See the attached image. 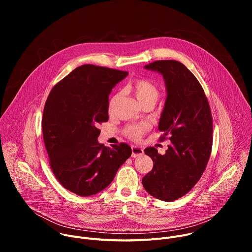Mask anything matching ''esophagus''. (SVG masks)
I'll list each match as a JSON object with an SVG mask.
<instances>
[{"label": "esophagus", "instance_id": "34e87169", "mask_svg": "<svg viewBox=\"0 0 252 252\" xmlns=\"http://www.w3.org/2000/svg\"><path fill=\"white\" fill-rule=\"evenodd\" d=\"M143 155V150L140 147L132 146L131 147V157L132 158H138Z\"/></svg>", "mask_w": 252, "mask_h": 252}]
</instances>
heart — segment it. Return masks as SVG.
<instances>
[{"instance_id":"1","label":"heart","mask_w":252,"mask_h":252,"mask_svg":"<svg viewBox=\"0 0 252 252\" xmlns=\"http://www.w3.org/2000/svg\"><path fill=\"white\" fill-rule=\"evenodd\" d=\"M126 90L127 92L133 94V96L136 98L139 104L143 102H148V101H152L156 103L159 95L158 87L154 83L145 79H138L133 81L132 83L127 85ZM119 98H120V94H117L113 95L112 98L110 99L109 101L110 115H113ZM146 129L147 127L143 125H132L126 127L125 134L131 139H139L142 136L143 132L146 131Z\"/></svg>"}]
</instances>
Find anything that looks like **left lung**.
<instances>
[{"instance_id": "obj_1", "label": "left lung", "mask_w": 252, "mask_h": 252, "mask_svg": "<svg viewBox=\"0 0 252 252\" xmlns=\"http://www.w3.org/2000/svg\"><path fill=\"white\" fill-rule=\"evenodd\" d=\"M145 68L164 80L166 98L158 129L171 143L164 155L152 147L145 150L154 167L143 176L142 186L154 197L172 201L187 194L206 167L212 147L211 112L202 87L184 63L157 61Z\"/></svg>"}]
</instances>
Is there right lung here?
Instances as JSON below:
<instances>
[{"mask_svg": "<svg viewBox=\"0 0 252 252\" xmlns=\"http://www.w3.org/2000/svg\"><path fill=\"white\" fill-rule=\"evenodd\" d=\"M128 75L84 64L51 91L42 120L45 146L60 184L81 196L103 190L131 156L126 143L113 148L97 141L98 124L109 121V95Z\"/></svg>", "mask_w": 252, "mask_h": 252, "instance_id": "1", "label": "right lung"}]
</instances>
